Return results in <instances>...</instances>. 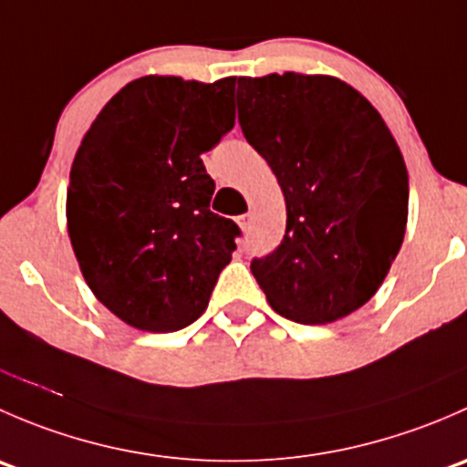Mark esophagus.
<instances>
[{"label":"esophagus","mask_w":467,"mask_h":467,"mask_svg":"<svg viewBox=\"0 0 467 467\" xmlns=\"http://www.w3.org/2000/svg\"><path fill=\"white\" fill-rule=\"evenodd\" d=\"M237 223H239V228H242V230H248V228H251V214H242L237 219Z\"/></svg>","instance_id":"1"}]
</instances>
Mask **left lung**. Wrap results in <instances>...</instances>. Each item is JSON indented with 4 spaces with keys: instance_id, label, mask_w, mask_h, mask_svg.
Wrapping results in <instances>:
<instances>
[{
    "instance_id": "1",
    "label": "left lung",
    "mask_w": 467,
    "mask_h": 467,
    "mask_svg": "<svg viewBox=\"0 0 467 467\" xmlns=\"http://www.w3.org/2000/svg\"><path fill=\"white\" fill-rule=\"evenodd\" d=\"M239 126L286 203V233L251 271L280 317L334 323L368 303L402 246L409 173L373 103L325 74L237 83Z\"/></svg>"
}]
</instances>
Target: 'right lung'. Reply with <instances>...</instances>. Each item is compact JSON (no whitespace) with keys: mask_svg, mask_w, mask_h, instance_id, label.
Returning <instances> with one entry per match:
<instances>
[{"mask_svg":"<svg viewBox=\"0 0 467 467\" xmlns=\"http://www.w3.org/2000/svg\"><path fill=\"white\" fill-rule=\"evenodd\" d=\"M234 77H142L103 106L74 155L67 233L99 303L144 332H176L233 260L234 221L210 212L201 155L234 126Z\"/></svg>","mask_w":467,"mask_h":467,"instance_id":"add662e5","label":"right lung"}]
</instances>
